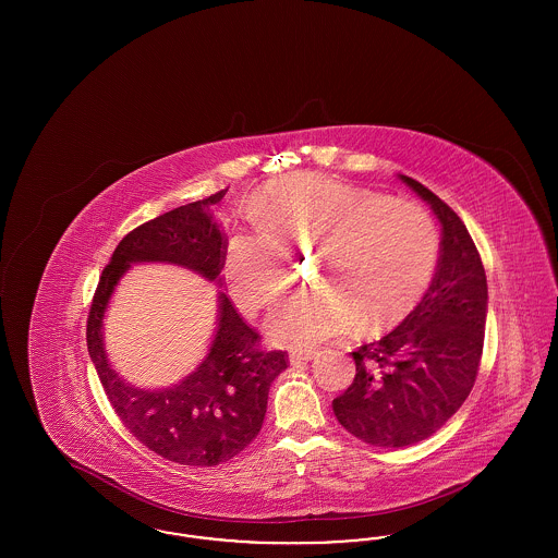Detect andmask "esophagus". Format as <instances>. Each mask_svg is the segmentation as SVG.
<instances>
[{
  "label": "esophagus",
  "instance_id": "obj_1",
  "mask_svg": "<svg viewBox=\"0 0 558 558\" xmlns=\"http://www.w3.org/2000/svg\"><path fill=\"white\" fill-rule=\"evenodd\" d=\"M316 357H318V349H312V347H307V349H292L291 351V362H312Z\"/></svg>",
  "mask_w": 558,
  "mask_h": 558
}]
</instances>
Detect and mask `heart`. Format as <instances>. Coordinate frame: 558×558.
<instances>
[{"instance_id":"b5f03b06","label":"heart","mask_w":558,"mask_h":558,"mask_svg":"<svg viewBox=\"0 0 558 558\" xmlns=\"http://www.w3.org/2000/svg\"><path fill=\"white\" fill-rule=\"evenodd\" d=\"M248 228L223 246V267L244 310L276 303L291 284V253L318 246L319 291L296 292L274 310L276 343L318 345L355 332L364 319L383 328L405 318L439 266V232L412 201L335 178L292 175L251 205Z\"/></svg>"}]
</instances>
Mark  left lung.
<instances>
[{"mask_svg":"<svg viewBox=\"0 0 558 558\" xmlns=\"http://www.w3.org/2000/svg\"><path fill=\"white\" fill-rule=\"evenodd\" d=\"M441 223L439 266L414 312L380 341L353 351L355 378L335 416L376 448H405L450 421L477 380L487 280L462 219L421 182L399 175Z\"/></svg>","mask_w":558,"mask_h":558,"instance_id":"left-lung-1","label":"left lung"}]
</instances>
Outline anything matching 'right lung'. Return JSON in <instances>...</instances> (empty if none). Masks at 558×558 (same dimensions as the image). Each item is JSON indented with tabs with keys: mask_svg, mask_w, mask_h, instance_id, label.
I'll use <instances>...</instances> for the list:
<instances>
[{
	"mask_svg": "<svg viewBox=\"0 0 558 558\" xmlns=\"http://www.w3.org/2000/svg\"><path fill=\"white\" fill-rule=\"evenodd\" d=\"M226 192L162 213L132 230L102 269L87 316V351L117 416L148 450L186 466H217L259 435L269 385L287 371V351L264 349L259 332L219 292L217 330L205 360L182 383L144 391L110 368L102 319L114 287L132 264H175L219 284L226 236L213 207Z\"/></svg>",
	"mask_w": 558,
	"mask_h": 558,
	"instance_id": "right-lung-1",
	"label": "right lung"
}]
</instances>
